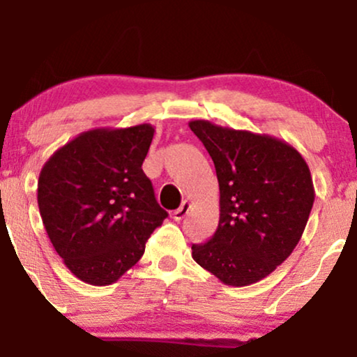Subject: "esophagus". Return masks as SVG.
I'll return each mask as SVG.
<instances>
[{
	"label": "esophagus",
	"mask_w": 357,
	"mask_h": 357,
	"mask_svg": "<svg viewBox=\"0 0 357 357\" xmlns=\"http://www.w3.org/2000/svg\"><path fill=\"white\" fill-rule=\"evenodd\" d=\"M188 211H190V202H183V204L181 206L178 208V210L176 211H173V220H176V221H181L184 216L188 215Z\"/></svg>",
	"instance_id": "obj_1"
}]
</instances>
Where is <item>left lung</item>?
Wrapping results in <instances>:
<instances>
[{
  "label": "left lung",
  "instance_id": "8db88e82",
  "mask_svg": "<svg viewBox=\"0 0 357 357\" xmlns=\"http://www.w3.org/2000/svg\"><path fill=\"white\" fill-rule=\"evenodd\" d=\"M215 162L220 221L210 241L192 245V258L225 285L257 284L297 247L315 191L305 159L268 134L190 121Z\"/></svg>",
  "mask_w": 357,
  "mask_h": 357
}]
</instances>
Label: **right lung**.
<instances>
[{
	"instance_id": "add662e5",
	"label": "right lung",
	"mask_w": 357,
	"mask_h": 357,
	"mask_svg": "<svg viewBox=\"0 0 357 357\" xmlns=\"http://www.w3.org/2000/svg\"><path fill=\"white\" fill-rule=\"evenodd\" d=\"M151 124L97 127L61 146L38 178V208L53 248L90 285H110L137 264L167 213L142 171Z\"/></svg>"
}]
</instances>
